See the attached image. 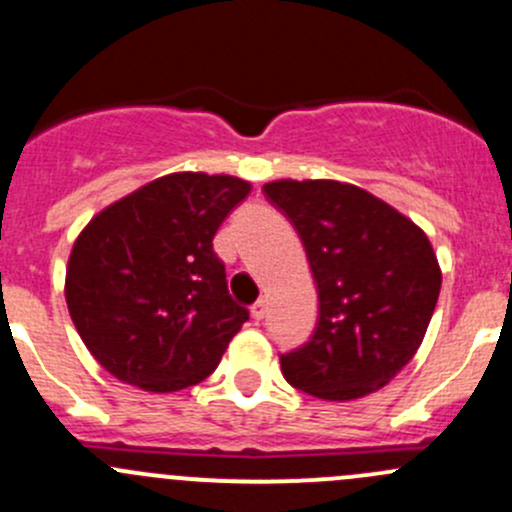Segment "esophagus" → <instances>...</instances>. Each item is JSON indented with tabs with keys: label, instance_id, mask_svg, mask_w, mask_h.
<instances>
[{
	"label": "esophagus",
	"instance_id": "obj_1",
	"mask_svg": "<svg viewBox=\"0 0 512 512\" xmlns=\"http://www.w3.org/2000/svg\"><path fill=\"white\" fill-rule=\"evenodd\" d=\"M252 319H255V322H260V319H265V314H267V299H257L255 304H252Z\"/></svg>",
	"mask_w": 512,
	"mask_h": 512
}]
</instances>
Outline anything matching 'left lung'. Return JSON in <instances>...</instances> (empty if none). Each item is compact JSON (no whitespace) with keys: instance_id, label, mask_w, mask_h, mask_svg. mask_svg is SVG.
Masks as SVG:
<instances>
[{"instance_id":"left-lung-1","label":"left lung","mask_w":512,"mask_h":512,"mask_svg":"<svg viewBox=\"0 0 512 512\" xmlns=\"http://www.w3.org/2000/svg\"><path fill=\"white\" fill-rule=\"evenodd\" d=\"M262 190L297 230L319 294L309 342L280 356L285 379L324 401L386 386L414 359L441 292L426 232L339 180H275Z\"/></svg>"}]
</instances>
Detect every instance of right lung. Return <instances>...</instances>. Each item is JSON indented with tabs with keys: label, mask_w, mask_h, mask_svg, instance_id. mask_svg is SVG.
I'll list each match as a JSON object with an SVG mask.
<instances>
[{
	"label": "right lung",
	"mask_w": 512,
	"mask_h": 512,
	"mask_svg": "<svg viewBox=\"0 0 512 512\" xmlns=\"http://www.w3.org/2000/svg\"><path fill=\"white\" fill-rule=\"evenodd\" d=\"M250 183L170 173L103 208L76 237L66 304L108 374L168 394L203 381L250 312L227 292L213 237Z\"/></svg>",
	"instance_id": "add662e5"
}]
</instances>
